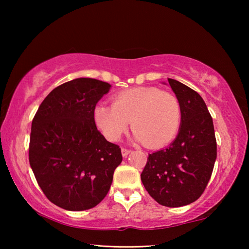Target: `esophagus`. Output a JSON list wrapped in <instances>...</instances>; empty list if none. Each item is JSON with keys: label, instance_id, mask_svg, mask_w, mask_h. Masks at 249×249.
<instances>
[{"label": "esophagus", "instance_id": "1", "mask_svg": "<svg viewBox=\"0 0 249 249\" xmlns=\"http://www.w3.org/2000/svg\"><path fill=\"white\" fill-rule=\"evenodd\" d=\"M121 152H122V156H123V157H127L128 156V154H129V153H130V151L129 150H127V149H122L121 150Z\"/></svg>", "mask_w": 249, "mask_h": 249}]
</instances>
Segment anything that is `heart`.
Segmentation results:
<instances>
[{
    "label": "heart",
    "instance_id": "obj_1",
    "mask_svg": "<svg viewBox=\"0 0 249 249\" xmlns=\"http://www.w3.org/2000/svg\"><path fill=\"white\" fill-rule=\"evenodd\" d=\"M182 109L173 94L153 87L125 89L113 98V105L99 104L94 121L106 139L118 141L131 121L134 139L151 149L168 144L181 125Z\"/></svg>",
    "mask_w": 249,
    "mask_h": 249
}]
</instances>
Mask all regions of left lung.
<instances>
[{"label":"left lung","mask_w":249,"mask_h":249,"mask_svg":"<svg viewBox=\"0 0 249 249\" xmlns=\"http://www.w3.org/2000/svg\"><path fill=\"white\" fill-rule=\"evenodd\" d=\"M182 109L178 134L168 147L149 154L141 173L158 203L178 208L195 202L208 185L217 156L213 120L204 100L185 84L168 79Z\"/></svg>","instance_id":"obj_1"}]
</instances>
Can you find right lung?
I'll use <instances>...</instances> for the list:
<instances>
[{
	"instance_id": "1",
	"label": "right lung",
	"mask_w": 249,
	"mask_h": 249,
	"mask_svg": "<svg viewBox=\"0 0 249 249\" xmlns=\"http://www.w3.org/2000/svg\"><path fill=\"white\" fill-rule=\"evenodd\" d=\"M110 88L92 78L63 83L48 94L32 121L30 166L46 197L64 210L96 206L123 160L119 145L106 140L94 121L96 104Z\"/></svg>"
}]
</instances>
